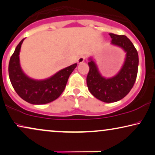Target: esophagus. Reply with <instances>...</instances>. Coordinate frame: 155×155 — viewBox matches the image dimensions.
Wrapping results in <instances>:
<instances>
[{
  "mask_svg": "<svg viewBox=\"0 0 155 155\" xmlns=\"http://www.w3.org/2000/svg\"><path fill=\"white\" fill-rule=\"evenodd\" d=\"M85 56H80V57L78 59V63H83V62L85 61Z\"/></svg>",
  "mask_w": 155,
  "mask_h": 155,
  "instance_id": "obj_1",
  "label": "esophagus"
}]
</instances>
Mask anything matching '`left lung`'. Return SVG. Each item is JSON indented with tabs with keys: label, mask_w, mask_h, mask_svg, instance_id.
I'll return each mask as SVG.
<instances>
[{
	"label": "left lung",
	"mask_w": 155,
	"mask_h": 155,
	"mask_svg": "<svg viewBox=\"0 0 155 155\" xmlns=\"http://www.w3.org/2000/svg\"><path fill=\"white\" fill-rule=\"evenodd\" d=\"M111 43L122 48L126 52V59L119 73L106 79L100 75L95 63L90 59V70L87 76L89 91L94 97L104 102L119 101L125 97L133 87L137 75L139 58L136 48L124 35L110 33Z\"/></svg>",
	"instance_id": "8db88e82"
}]
</instances>
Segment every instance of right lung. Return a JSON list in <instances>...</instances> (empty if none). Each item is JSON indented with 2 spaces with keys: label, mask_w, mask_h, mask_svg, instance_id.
Here are the masks:
<instances>
[{
  "label": "right lung",
  "mask_w": 155,
  "mask_h": 155,
  "mask_svg": "<svg viewBox=\"0 0 155 155\" xmlns=\"http://www.w3.org/2000/svg\"><path fill=\"white\" fill-rule=\"evenodd\" d=\"M23 41L24 39L22 40L17 45L10 59L8 73L12 85L16 93L29 103L43 104L53 102L64 91L68 78L77 63L60 70L48 79H31L23 73L20 65L19 53Z\"/></svg>",
  "instance_id": "right-lung-1"
}]
</instances>
